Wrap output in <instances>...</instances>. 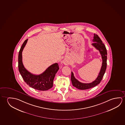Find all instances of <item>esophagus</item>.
Segmentation results:
<instances>
[{
  "instance_id": "obj_1",
  "label": "esophagus",
  "mask_w": 125,
  "mask_h": 125,
  "mask_svg": "<svg viewBox=\"0 0 125 125\" xmlns=\"http://www.w3.org/2000/svg\"><path fill=\"white\" fill-rule=\"evenodd\" d=\"M63 63L64 64H65V65H67V64H68V62H67L66 61H64V62H63Z\"/></svg>"
}]
</instances>
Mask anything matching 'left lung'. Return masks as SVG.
<instances>
[{
    "instance_id": "1",
    "label": "left lung",
    "mask_w": 125,
    "mask_h": 125,
    "mask_svg": "<svg viewBox=\"0 0 125 125\" xmlns=\"http://www.w3.org/2000/svg\"><path fill=\"white\" fill-rule=\"evenodd\" d=\"M93 42L92 45L94 46L97 50H99L100 54L101 55L102 58V65L100 73L98 74V77L95 81L90 83H82L80 82L76 79L74 76V74L72 72H71V81L72 83L73 86L80 90H86L96 86L100 83V81H102L104 74L105 73L106 66H107V51L106 47L102 40L98 36V35L94 34V39L93 40Z\"/></svg>"
}]
</instances>
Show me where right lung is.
<instances>
[{
	"mask_svg": "<svg viewBox=\"0 0 125 125\" xmlns=\"http://www.w3.org/2000/svg\"><path fill=\"white\" fill-rule=\"evenodd\" d=\"M28 39L25 41L19 50L18 56V67L19 72L25 83L33 88L39 90H48L53 86V80L56 73L59 69L58 63L50 66L39 75H35L28 71L23 65L22 52Z\"/></svg>",
	"mask_w": 125,
	"mask_h": 125,
	"instance_id": "right-lung-1",
	"label": "right lung"
}]
</instances>
